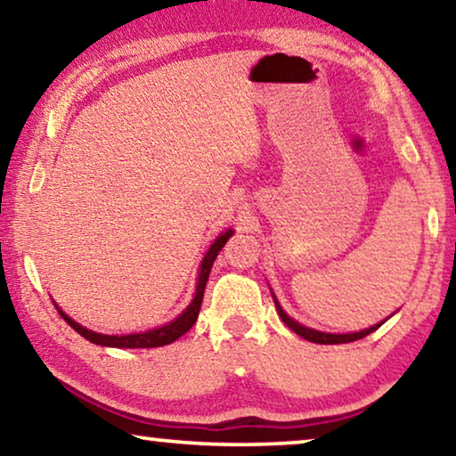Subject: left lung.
<instances>
[{
	"label": "left lung",
	"instance_id": "8db88e82",
	"mask_svg": "<svg viewBox=\"0 0 456 456\" xmlns=\"http://www.w3.org/2000/svg\"><path fill=\"white\" fill-rule=\"evenodd\" d=\"M276 311H278V315H281L282 322L287 323L289 328L295 331V334H298V336L305 338V339H309V342H314V344H346V342H356V339L366 338L369 334H372V331H375V330H379L380 325H383V322H380V323H377V325H372V328H369V330L356 331V334H323V331L309 330V328H305V325L297 323L295 319H290V317L281 309V305H278V301H276Z\"/></svg>",
	"mask_w": 456,
	"mask_h": 456
}]
</instances>
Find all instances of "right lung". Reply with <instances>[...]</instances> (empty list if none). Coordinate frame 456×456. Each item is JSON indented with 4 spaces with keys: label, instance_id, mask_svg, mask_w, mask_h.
<instances>
[{
    "label": "right lung",
    "instance_id": "1",
    "mask_svg": "<svg viewBox=\"0 0 456 456\" xmlns=\"http://www.w3.org/2000/svg\"><path fill=\"white\" fill-rule=\"evenodd\" d=\"M231 235H233V231H231V229L225 231V233H221L219 237H216L213 246L208 248L205 260H202L200 274H199V284H196V295L192 298V303L188 305V309L184 311V314H182L180 317H175L172 323L163 325V328L149 330V331H145V334L104 336V334H96V331H90V330L81 328L79 323H76V322H73V319L67 317L63 311H59V315L63 317L65 322L69 323L71 328L76 330L79 336H84L86 339H90L92 344H98V346H110V348H158V346L172 344L180 336H184L186 331L196 323V319H199V311H200V305H202V297H205V289H207V281H208L210 268H213L215 257L219 256V251L223 249V246H225Z\"/></svg>",
    "mask_w": 456,
    "mask_h": 456
}]
</instances>
